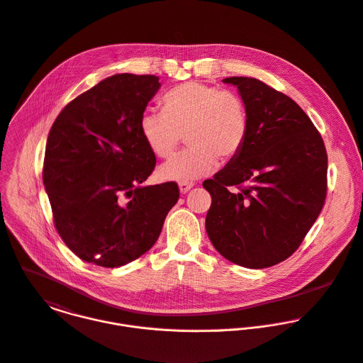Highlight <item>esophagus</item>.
Masks as SVG:
<instances>
[{
  "label": "esophagus",
  "mask_w": 363,
  "mask_h": 363,
  "mask_svg": "<svg viewBox=\"0 0 363 363\" xmlns=\"http://www.w3.org/2000/svg\"><path fill=\"white\" fill-rule=\"evenodd\" d=\"M193 187H194V183H180V184H179V189H180V193H182V194L189 193Z\"/></svg>",
  "instance_id": "esophagus-1"
}]
</instances>
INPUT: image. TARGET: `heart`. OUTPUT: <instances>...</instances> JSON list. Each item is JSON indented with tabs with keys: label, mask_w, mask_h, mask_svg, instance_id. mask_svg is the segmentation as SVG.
Listing matches in <instances>:
<instances>
[{
	"label": "heart",
	"mask_w": 363,
	"mask_h": 363,
	"mask_svg": "<svg viewBox=\"0 0 363 363\" xmlns=\"http://www.w3.org/2000/svg\"><path fill=\"white\" fill-rule=\"evenodd\" d=\"M163 113L145 111L139 128L147 147L160 159L170 157L184 139L190 146L159 169V177L190 183L211 173L218 159H235L249 132L247 107L240 94L201 82L169 90Z\"/></svg>",
	"instance_id": "b5f03b06"
}]
</instances>
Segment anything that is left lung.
Segmentation results:
<instances>
[{"label":"left lung","mask_w":363,"mask_h":363,"mask_svg":"<svg viewBox=\"0 0 363 363\" xmlns=\"http://www.w3.org/2000/svg\"><path fill=\"white\" fill-rule=\"evenodd\" d=\"M223 82L238 87L249 132L240 155L203 183L213 199L206 230L225 259L263 269L291 256L320 216L327 150L308 116L286 94L253 77Z\"/></svg>","instance_id":"8db88e82"}]
</instances>
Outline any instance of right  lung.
I'll list each match as a JSON object with an SVG mask.
<instances>
[{
	"instance_id": "1",
	"label": "right lung",
	"mask_w": 363,
	"mask_h": 363,
	"mask_svg": "<svg viewBox=\"0 0 363 363\" xmlns=\"http://www.w3.org/2000/svg\"><path fill=\"white\" fill-rule=\"evenodd\" d=\"M159 87L152 74H114L70 101L50 128L42 176L53 224L84 262L118 267L142 256L179 200L174 182L142 186L156 156L139 121Z\"/></svg>"
}]
</instances>
